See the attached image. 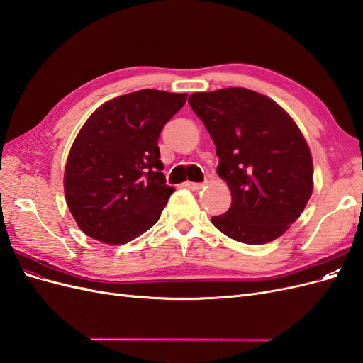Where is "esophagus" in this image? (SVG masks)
<instances>
[{
    "label": "esophagus",
    "instance_id": "34e87169",
    "mask_svg": "<svg viewBox=\"0 0 363 363\" xmlns=\"http://www.w3.org/2000/svg\"><path fill=\"white\" fill-rule=\"evenodd\" d=\"M186 188H189L192 191H200L203 188V183H194V182H186Z\"/></svg>",
    "mask_w": 363,
    "mask_h": 363
}]
</instances>
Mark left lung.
I'll return each mask as SVG.
<instances>
[{
    "label": "left lung",
    "instance_id": "1",
    "mask_svg": "<svg viewBox=\"0 0 363 363\" xmlns=\"http://www.w3.org/2000/svg\"><path fill=\"white\" fill-rule=\"evenodd\" d=\"M188 103L211 135L232 206L212 224L238 242L262 245L295 223L313 189L311 150L294 119L245 87L195 92Z\"/></svg>",
    "mask_w": 363,
    "mask_h": 363
}]
</instances>
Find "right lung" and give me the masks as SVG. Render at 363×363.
Instances as JSON below:
<instances>
[{"label":"right lung","mask_w":363,"mask_h":363,"mask_svg":"<svg viewBox=\"0 0 363 363\" xmlns=\"http://www.w3.org/2000/svg\"><path fill=\"white\" fill-rule=\"evenodd\" d=\"M186 94L142 89L104 103L86 121L65 168L67 204L83 232L125 244L155 225L174 188L157 140Z\"/></svg>","instance_id":"add662e5"}]
</instances>
